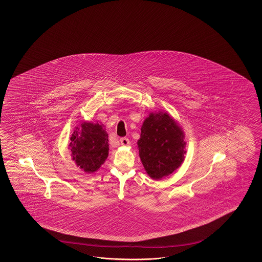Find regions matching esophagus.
Wrapping results in <instances>:
<instances>
[{"mask_svg":"<svg viewBox=\"0 0 262 262\" xmlns=\"http://www.w3.org/2000/svg\"><path fill=\"white\" fill-rule=\"evenodd\" d=\"M120 142H121V145H123V146H128L129 145V140H128L127 137H122L120 139Z\"/></svg>","mask_w":262,"mask_h":262,"instance_id":"esophagus-1","label":"esophagus"}]
</instances>
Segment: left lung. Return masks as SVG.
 <instances>
[{
	"instance_id": "obj_1",
	"label": "left lung",
	"mask_w": 262,
	"mask_h": 262,
	"mask_svg": "<svg viewBox=\"0 0 262 262\" xmlns=\"http://www.w3.org/2000/svg\"><path fill=\"white\" fill-rule=\"evenodd\" d=\"M183 130L167 113H151L144 121L137 141L146 172L155 180L172 174L184 159Z\"/></svg>"
}]
</instances>
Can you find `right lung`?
I'll return each mask as SVG.
<instances>
[{
  "label": "right lung",
  "mask_w": 262,
  "mask_h": 262,
  "mask_svg": "<svg viewBox=\"0 0 262 262\" xmlns=\"http://www.w3.org/2000/svg\"><path fill=\"white\" fill-rule=\"evenodd\" d=\"M72 157L86 173L97 171L108 156V135L103 125L83 122L72 135Z\"/></svg>",
  "instance_id": "right-lung-1"
}]
</instances>
